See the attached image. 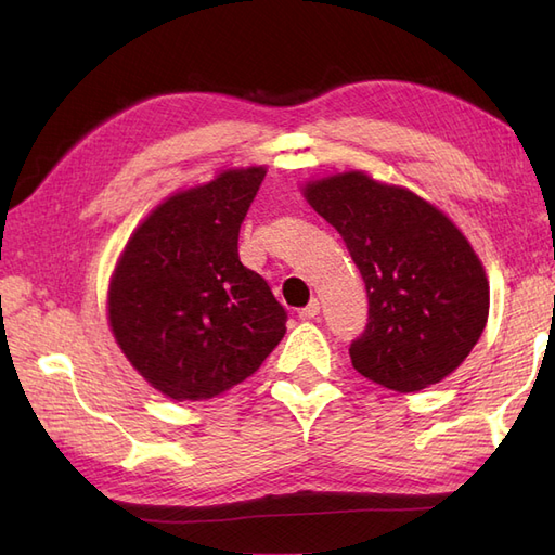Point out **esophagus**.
<instances>
[{
	"mask_svg": "<svg viewBox=\"0 0 555 555\" xmlns=\"http://www.w3.org/2000/svg\"><path fill=\"white\" fill-rule=\"evenodd\" d=\"M317 314H319V300H317V298H312L306 308L298 310V317H300V319H314Z\"/></svg>",
	"mask_w": 555,
	"mask_h": 555,
	"instance_id": "obj_1",
	"label": "esophagus"
}]
</instances>
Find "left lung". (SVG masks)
<instances>
[{
	"label": "left lung",
	"mask_w": 555,
	"mask_h": 555,
	"mask_svg": "<svg viewBox=\"0 0 555 555\" xmlns=\"http://www.w3.org/2000/svg\"><path fill=\"white\" fill-rule=\"evenodd\" d=\"M304 194L338 229L365 282L371 308L351 365L400 393L456 371L489 319V280L459 227L414 192L361 171L314 180Z\"/></svg>",
	"instance_id": "left-lung-1"
}]
</instances>
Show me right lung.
<instances>
[{
  "label": "right lung",
  "mask_w": 555,
  "mask_h": 555,
  "mask_svg": "<svg viewBox=\"0 0 555 555\" xmlns=\"http://www.w3.org/2000/svg\"><path fill=\"white\" fill-rule=\"evenodd\" d=\"M263 166L178 192L131 233L108 289L129 363L173 400H208L247 379L287 331L268 282L238 257Z\"/></svg>",
  "instance_id": "obj_1"
}]
</instances>
